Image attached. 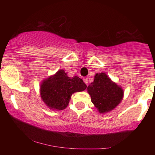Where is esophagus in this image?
<instances>
[{"label": "esophagus", "instance_id": "34e87169", "mask_svg": "<svg viewBox=\"0 0 155 155\" xmlns=\"http://www.w3.org/2000/svg\"><path fill=\"white\" fill-rule=\"evenodd\" d=\"M83 80H84V83L86 84H88V79H87V78H84Z\"/></svg>", "mask_w": 155, "mask_h": 155}]
</instances>
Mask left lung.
Segmentation results:
<instances>
[{"label":"left lung","mask_w":155,"mask_h":155,"mask_svg":"<svg viewBox=\"0 0 155 155\" xmlns=\"http://www.w3.org/2000/svg\"><path fill=\"white\" fill-rule=\"evenodd\" d=\"M87 92L100 113L113 110L122 100L124 93L122 89L104 73L96 74L93 82L87 87Z\"/></svg>","instance_id":"left-lung-1"}]
</instances>
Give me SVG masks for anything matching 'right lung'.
<instances>
[{
    "label": "right lung",
    "instance_id": "obj_1",
    "mask_svg": "<svg viewBox=\"0 0 155 155\" xmlns=\"http://www.w3.org/2000/svg\"><path fill=\"white\" fill-rule=\"evenodd\" d=\"M87 88L78 76L68 77L63 70L44 80L41 85V97L48 107L63 110L67 107L72 94Z\"/></svg>",
    "mask_w": 155,
    "mask_h": 155
}]
</instances>
